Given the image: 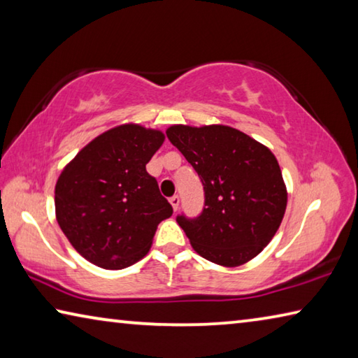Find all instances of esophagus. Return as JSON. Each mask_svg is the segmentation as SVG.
Masks as SVG:
<instances>
[{
	"label": "esophagus",
	"instance_id": "obj_1",
	"mask_svg": "<svg viewBox=\"0 0 358 358\" xmlns=\"http://www.w3.org/2000/svg\"><path fill=\"white\" fill-rule=\"evenodd\" d=\"M169 202H171V205H172V208L177 211L178 210V207H180V197L177 196V194H175V196H172L171 199H169Z\"/></svg>",
	"mask_w": 358,
	"mask_h": 358
}]
</instances>
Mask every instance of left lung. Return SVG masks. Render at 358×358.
Listing matches in <instances>:
<instances>
[{
    "label": "left lung",
    "mask_w": 358,
    "mask_h": 358,
    "mask_svg": "<svg viewBox=\"0 0 358 358\" xmlns=\"http://www.w3.org/2000/svg\"><path fill=\"white\" fill-rule=\"evenodd\" d=\"M166 134L203 185L202 213L177 216L194 250L224 266L256 257L273 238L287 205L275 155L230 126L177 124Z\"/></svg>",
    "instance_id": "obj_1"
}]
</instances>
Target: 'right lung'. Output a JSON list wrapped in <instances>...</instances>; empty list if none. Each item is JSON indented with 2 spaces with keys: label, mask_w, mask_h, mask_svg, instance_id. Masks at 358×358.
Wrapping results in <instances>:
<instances>
[{
  "label": "right lung",
  "mask_w": 358,
  "mask_h": 358,
  "mask_svg": "<svg viewBox=\"0 0 358 358\" xmlns=\"http://www.w3.org/2000/svg\"><path fill=\"white\" fill-rule=\"evenodd\" d=\"M164 142L161 131L123 124L78 151L55 186L57 221L76 251L120 270L148 252L157 224L173 210L147 172Z\"/></svg>",
  "instance_id": "right-lung-1"
}]
</instances>
